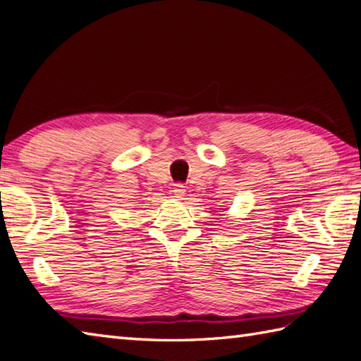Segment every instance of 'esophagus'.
Here are the masks:
<instances>
[{
  "instance_id": "1",
  "label": "esophagus",
  "mask_w": 361,
  "mask_h": 361,
  "mask_svg": "<svg viewBox=\"0 0 361 361\" xmlns=\"http://www.w3.org/2000/svg\"><path fill=\"white\" fill-rule=\"evenodd\" d=\"M173 195H174V197H179V200H182V197L185 196V187H183L182 183H176L173 188Z\"/></svg>"
}]
</instances>
